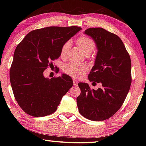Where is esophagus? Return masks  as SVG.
Here are the masks:
<instances>
[{
  "instance_id": "1",
  "label": "esophagus",
  "mask_w": 146,
  "mask_h": 146,
  "mask_svg": "<svg viewBox=\"0 0 146 146\" xmlns=\"http://www.w3.org/2000/svg\"><path fill=\"white\" fill-rule=\"evenodd\" d=\"M73 85L74 86H77L78 85V81H77L76 80H75V79H73Z\"/></svg>"
}]
</instances>
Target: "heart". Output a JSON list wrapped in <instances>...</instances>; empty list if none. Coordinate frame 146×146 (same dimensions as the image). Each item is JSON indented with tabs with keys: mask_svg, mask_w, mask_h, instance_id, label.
I'll return each mask as SVG.
<instances>
[{
	"mask_svg": "<svg viewBox=\"0 0 146 146\" xmlns=\"http://www.w3.org/2000/svg\"><path fill=\"white\" fill-rule=\"evenodd\" d=\"M77 44L80 48H82L86 55L93 53L96 46L93 40L85 36L79 37L77 40ZM71 46V42L69 40L66 41L62 44L60 48V57L64 59L67 58ZM88 67L86 64H78L73 62L66 64L63 66L64 72L74 78H80L83 77L88 71Z\"/></svg>",
	"mask_w": 146,
	"mask_h": 146,
	"instance_id": "b5f03b06",
	"label": "heart"
}]
</instances>
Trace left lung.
I'll return each mask as SVG.
<instances>
[{
	"mask_svg": "<svg viewBox=\"0 0 146 146\" xmlns=\"http://www.w3.org/2000/svg\"><path fill=\"white\" fill-rule=\"evenodd\" d=\"M84 33L94 40L98 50L88 80L102 86L95 90L87 83H79L81 93L77 104L83 117L104 121L115 115L125 101L132 82L131 60L117 35L101 27L89 28Z\"/></svg>",
	"mask_w": 146,
	"mask_h": 146,
	"instance_id": "left-lung-1",
	"label": "left lung"
}]
</instances>
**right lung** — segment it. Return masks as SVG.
I'll return each mask as SVG.
<instances>
[{"label":"right lung","mask_w":146,"mask_h":146,"mask_svg":"<svg viewBox=\"0 0 146 146\" xmlns=\"http://www.w3.org/2000/svg\"><path fill=\"white\" fill-rule=\"evenodd\" d=\"M81 29L71 26L33 30L16 46L10 68V82L15 99L27 114L44 117L53 113L73 86L69 75L48 79L43 72L53 66V61L60 56L62 44Z\"/></svg>","instance_id":"right-lung-1"}]
</instances>
